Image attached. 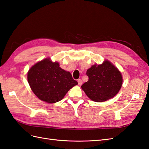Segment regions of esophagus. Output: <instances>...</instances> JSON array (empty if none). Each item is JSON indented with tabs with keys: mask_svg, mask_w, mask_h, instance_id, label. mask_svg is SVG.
I'll return each instance as SVG.
<instances>
[{
	"mask_svg": "<svg viewBox=\"0 0 149 149\" xmlns=\"http://www.w3.org/2000/svg\"><path fill=\"white\" fill-rule=\"evenodd\" d=\"M77 82H78V84L79 85H81L82 84V81L81 80V79H79L77 80Z\"/></svg>",
	"mask_w": 149,
	"mask_h": 149,
	"instance_id": "obj_1",
	"label": "esophagus"
}]
</instances>
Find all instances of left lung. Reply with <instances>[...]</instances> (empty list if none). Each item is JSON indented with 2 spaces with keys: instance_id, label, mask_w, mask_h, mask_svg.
<instances>
[{
  "instance_id": "1",
  "label": "left lung",
  "mask_w": 149,
  "mask_h": 149,
  "mask_svg": "<svg viewBox=\"0 0 149 149\" xmlns=\"http://www.w3.org/2000/svg\"><path fill=\"white\" fill-rule=\"evenodd\" d=\"M88 81L81 86L88 97L96 102H103L115 96L123 84L120 71L108 60L93 65L86 72Z\"/></svg>"
}]
</instances>
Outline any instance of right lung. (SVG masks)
<instances>
[{
    "instance_id": "add662e5",
    "label": "right lung",
    "mask_w": 149,
    "mask_h": 149,
    "mask_svg": "<svg viewBox=\"0 0 149 149\" xmlns=\"http://www.w3.org/2000/svg\"><path fill=\"white\" fill-rule=\"evenodd\" d=\"M27 79L34 94L40 100L49 103L60 101L78 84L70 72L60 68L58 62H52L49 58L31 67Z\"/></svg>"
}]
</instances>
